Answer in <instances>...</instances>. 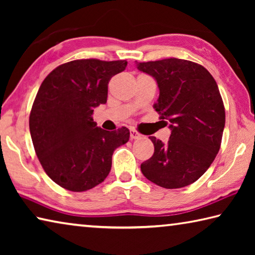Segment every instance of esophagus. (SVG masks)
Segmentation results:
<instances>
[{
  "label": "esophagus",
  "mask_w": 255,
  "mask_h": 255,
  "mask_svg": "<svg viewBox=\"0 0 255 255\" xmlns=\"http://www.w3.org/2000/svg\"><path fill=\"white\" fill-rule=\"evenodd\" d=\"M140 137H141V135L139 132L135 130V129H130V138H131V139H139Z\"/></svg>",
  "instance_id": "1"
}]
</instances>
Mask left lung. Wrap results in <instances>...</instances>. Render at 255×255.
I'll return each instance as SVG.
<instances>
[{"label": "left lung", "mask_w": 255, "mask_h": 255, "mask_svg": "<svg viewBox=\"0 0 255 255\" xmlns=\"http://www.w3.org/2000/svg\"><path fill=\"white\" fill-rule=\"evenodd\" d=\"M136 66L156 81L154 109L171 129L165 144L149 137L154 154L141 163V173L162 188L187 187L208 170L221 148L225 108L217 83L204 66L190 60L167 58Z\"/></svg>", "instance_id": "1"}]
</instances>
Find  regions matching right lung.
I'll use <instances>...</instances> for the list:
<instances>
[{"label":"right lung","instance_id":"right-lung-1","mask_svg":"<svg viewBox=\"0 0 255 255\" xmlns=\"http://www.w3.org/2000/svg\"><path fill=\"white\" fill-rule=\"evenodd\" d=\"M126 60L77 59L56 67L42 82L29 117L34 150L47 175L74 192L100 184L115 149L129 140L128 128L108 131L93 122L105 105L108 83Z\"/></svg>","mask_w":255,"mask_h":255}]
</instances>
